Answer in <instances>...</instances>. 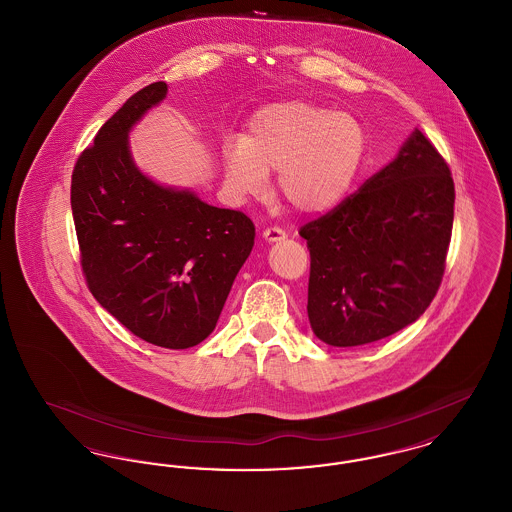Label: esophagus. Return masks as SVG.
Masks as SVG:
<instances>
[{"label": "esophagus", "instance_id": "34e87169", "mask_svg": "<svg viewBox=\"0 0 512 512\" xmlns=\"http://www.w3.org/2000/svg\"><path fill=\"white\" fill-rule=\"evenodd\" d=\"M286 230H282V228H278V226H270V228H265L263 230V238L267 240V242H280V240H286Z\"/></svg>", "mask_w": 512, "mask_h": 512}]
</instances>
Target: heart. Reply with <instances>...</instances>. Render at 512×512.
<instances>
[{
	"instance_id": "1",
	"label": "heart",
	"mask_w": 512,
	"mask_h": 512,
	"mask_svg": "<svg viewBox=\"0 0 512 512\" xmlns=\"http://www.w3.org/2000/svg\"><path fill=\"white\" fill-rule=\"evenodd\" d=\"M363 126L347 113L307 101L261 109L242 142L222 147L226 190L236 199L267 190L268 171L293 209L322 213L349 192L365 157Z\"/></svg>"
}]
</instances>
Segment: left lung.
<instances>
[{
    "mask_svg": "<svg viewBox=\"0 0 512 512\" xmlns=\"http://www.w3.org/2000/svg\"><path fill=\"white\" fill-rule=\"evenodd\" d=\"M449 165L420 132L359 192L301 226L311 253L307 313L318 340H384L436 297L453 230Z\"/></svg>",
    "mask_w": 512,
    "mask_h": 512,
    "instance_id": "1",
    "label": "left lung"
}]
</instances>
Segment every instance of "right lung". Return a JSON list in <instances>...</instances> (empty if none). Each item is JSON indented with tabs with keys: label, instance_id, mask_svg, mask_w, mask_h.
Segmentation results:
<instances>
[{
	"label": "right lung",
	"instance_id": "right-lung-1",
	"mask_svg": "<svg viewBox=\"0 0 512 512\" xmlns=\"http://www.w3.org/2000/svg\"><path fill=\"white\" fill-rule=\"evenodd\" d=\"M153 82L105 122L74 165L71 207L88 290L147 343L188 349L217 326L255 226L136 169L128 130L167 96Z\"/></svg>",
	"mask_w": 512,
	"mask_h": 512
}]
</instances>
